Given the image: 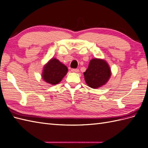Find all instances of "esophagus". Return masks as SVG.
Listing matches in <instances>:
<instances>
[{
    "instance_id": "34e87169",
    "label": "esophagus",
    "mask_w": 148,
    "mask_h": 148,
    "mask_svg": "<svg viewBox=\"0 0 148 148\" xmlns=\"http://www.w3.org/2000/svg\"><path fill=\"white\" fill-rule=\"evenodd\" d=\"M71 71L73 72V73H76L79 72V69H72Z\"/></svg>"
}]
</instances>
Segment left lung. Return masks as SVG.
Returning a JSON list of instances; mask_svg holds the SVG:
<instances>
[{
    "instance_id": "1",
    "label": "left lung",
    "mask_w": 148,
    "mask_h": 148,
    "mask_svg": "<svg viewBox=\"0 0 148 148\" xmlns=\"http://www.w3.org/2000/svg\"><path fill=\"white\" fill-rule=\"evenodd\" d=\"M84 75L88 86L97 89L108 81L111 75V70L105 60L95 58L90 60Z\"/></svg>"
}]
</instances>
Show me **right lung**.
I'll list each match as a JSON object with an SVG mask.
<instances>
[{
  "label": "right lung",
  "mask_w": 148,
  "mask_h": 148,
  "mask_svg": "<svg viewBox=\"0 0 148 148\" xmlns=\"http://www.w3.org/2000/svg\"><path fill=\"white\" fill-rule=\"evenodd\" d=\"M68 71L67 67L56 58H52L45 65L43 79L50 84H57L62 81Z\"/></svg>",
  "instance_id": "right-lung-1"
}]
</instances>
